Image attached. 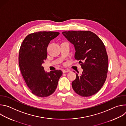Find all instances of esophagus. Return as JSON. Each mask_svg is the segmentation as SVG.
Wrapping results in <instances>:
<instances>
[{"label": "esophagus", "instance_id": "1", "mask_svg": "<svg viewBox=\"0 0 126 126\" xmlns=\"http://www.w3.org/2000/svg\"><path fill=\"white\" fill-rule=\"evenodd\" d=\"M70 70L67 69H64V70H63V72L64 73H65L69 72H70Z\"/></svg>", "mask_w": 126, "mask_h": 126}]
</instances>
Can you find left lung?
Here are the masks:
<instances>
[{
    "label": "left lung",
    "mask_w": 126,
    "mask_h": 126,
    "mask_svg": "<svg viewBox=\"0 0 126 126\" xmlns=\"http://www.w3.org/2000/svg\"><path fill=\"white\" fill-rule=\"evenodd\" d=\"M74 45L75 58L79 60L82 74L72 83L74 91L82 97L97 93L104 85L108 69V57L105 46L98 36L90 31H69L62 32Z\"/></svg>",
    "instance_id": "1"
}]
</instances>
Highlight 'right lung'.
Returning <instances> with one entry per match:
<instances>
[{
  "mask_svg": "<svg viewBox=\"0 0 126 126\" xmlns=\"http://www.w3.org/2000/svg\"><path fill=\"white\" fill-rule=\"evenodd\" d=\"M59 33L39 31L28 35L19 52V66L21 74L31 92L39 97H46L55 92L61 70L46 72L42 64L47 56V49L50 41Z\"/></svg>",
  "mask_w": 126,
  "mask_h": 126,
  "instance_id": "add662e5",
  "label": "right lung"
}]
</instances>
